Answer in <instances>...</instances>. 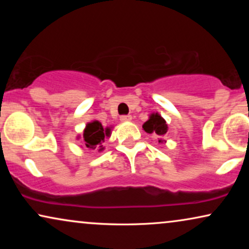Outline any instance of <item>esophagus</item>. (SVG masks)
I'll use <instances>...</instances> for the list:
<instances>
[{
    "label": "esophagus",
    "instance_id": "34e87169",
    "mask_svg": "<svg viewBox=\"0 0 249 249\" xmlns=\"http://www.w3.org/2000/svg\"><path fill=\"white\" fill-rule=\"evenodd\" d=\"M132 117L131 115H122V117H120V120L122 122H128V121H131Z\"/></svg>",
    "mask_w": 249,
    "mask_h": 249
}]
</instances>
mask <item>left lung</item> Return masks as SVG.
I'll list each match as a JSON object with an SVG mask.
<instances>
[{
	"label": "left lung",
	"mask_w": 249,
	"mask_h": 249,
	"mask_svg": "<svg viewBox=\"0 0 249 249\" xmlns=\"http://www.w3.org/2000/svg\"><path fill=\"white\" fill-rule=\"evenodd\" d=\"M142 129L147 134H154L158 135L159 137H162V136H164L168 132L169 127L161 114H159L158 112H153V113L149 114L148 120L142 124ZM161 142L162 139H159V142Z\"/></svg>",
	"instance_id": "1"
}]
</instances>
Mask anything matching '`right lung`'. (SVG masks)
Masks as SVG:
<instances>
[{"label": "right lung", "instance_id": "add662e5", "mask_svg": "<svg viewBox=\"0 0 249 249\" xmlns=\"http://www.w3.org/2000/svg\"><path fill=\"white\" fill-rule=\"evenodd\" d=\"M111 135V127L103 128V125L100 121L94 120L91 122H88L86 127L84 129L83 139L85 142V146L87 148L95 149L98 148V152H102L104 149L103 142L105 137H110ZM80 138V135H78L77 139Z\"/></svg>", "mask_w": 249, "mask_h": 249}]
</instances>
